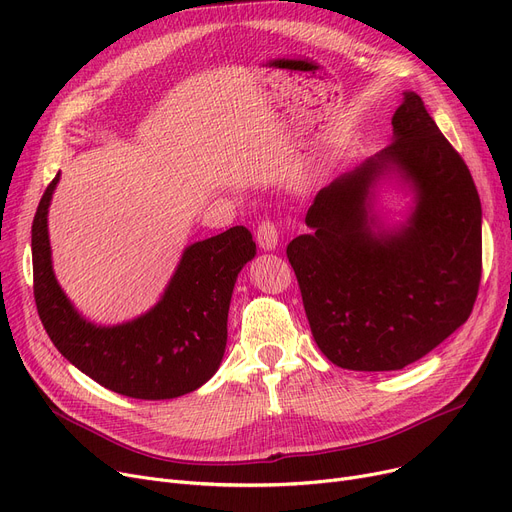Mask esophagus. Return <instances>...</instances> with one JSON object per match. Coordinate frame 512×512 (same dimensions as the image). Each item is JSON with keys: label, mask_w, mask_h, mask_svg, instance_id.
I'll return each mask as SVG.
<instances>
[{"label": "esophagus", "mask_w": 512, "mask_h": 512, "mask_svg": "<svg viewBox=\"0 0 512 512\" xmlns=\"http://www.w3.org/2000/svg\"><path fill=\"white\" fill-rule=\"evenodd\" d=\"M257 242L263 251H274L278 247V228L274 222L263 220L257 228Z\"/></svg>", "instance_id": "esophagus-1"}]
</instances>
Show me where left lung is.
I'll use <instances>...</instances> for the list:
<instances>
[{
    "instance_id": "left-lung-1",
    "label": "left lung",
    "mask_w": 512,
    "mask_h": 512,
    "mask_svg": "<svg viewBox=\"0 0 512 512\" xmlns=\"http://www.w3.org/2000/svg\"><path fill=\"white\" fill-rule=\"evenodd\" d=\"M392 143L315 195L286 247L311 334L334 365L402 369L469 319L481 280V203L463 157L421 97L402 93ZM398 175L416 195L405 225L372 213L374 186Z\"/></svg>"
}]
</instances>
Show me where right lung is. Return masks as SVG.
<instances>
[{"label":"right lung","instance_id":"right-lung-1","mask_svg":"<svg viewBox=\"0 0 512 512\" xmlns=\"http://www.w3.org/2000/svg\"><path fill=\"white\" fill-rule=\"evenodd\" d=\"M60 174L33 220V290L41 324L58 351L91 380L122 396L166 400L201 388L218 371L228 340L234 282L255 257L245 226L186 247L161 299L141 317L97 326L80 315L51 267L47 211Z\"/></svg>","mask_w":512,"mask_h":512}]
</instances>
